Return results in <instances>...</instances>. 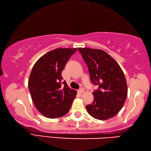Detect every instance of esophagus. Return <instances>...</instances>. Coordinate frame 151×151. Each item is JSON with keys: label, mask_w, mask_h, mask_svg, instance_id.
<instances>
[{"label": "esophagus", "mask_w": 151, "mask_h": 151, "mask_svg": "<svg viewBox=\"0 0 151 151\" xmlns=\"http://www.w3.org/2000/svg\"><path fill=\"white\" fill-rule=\"evenodd\" d=\"M78 93H83V91H84V89H83V88H80V89H78Z\"/></svg>", "instance_id": "esophagus-1"}]
</instances>
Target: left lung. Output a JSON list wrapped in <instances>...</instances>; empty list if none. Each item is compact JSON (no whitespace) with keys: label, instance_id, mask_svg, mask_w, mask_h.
Instances as JSON below:
<instances>
[{"label":"left lung","instance_id":"obj_1","mask_svg":"<svg viewBox=\"0 0 151 151\" xmlns=\"http://www.w3.org/2000/svg\"><path fill=\"white\" fill-rule=\"evenodd\" d=\"M88 67L91 81L98 89L93 92L91 104L87 111L99 120H107L119 112L127 96V86L124 73L118 63L102 50L79 47Z\"/></svg>","mask_w":151,"mask_h":151}]
</instances>
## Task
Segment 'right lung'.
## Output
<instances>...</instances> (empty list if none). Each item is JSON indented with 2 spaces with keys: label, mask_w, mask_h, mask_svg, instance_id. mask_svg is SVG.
Returning <instances> with one entry per match:
<instances>
[{
  "label": "right lung",
  "mask_w": 151,
  "mask_h": 151,
  "mask_svg": "<svg viewBox=\"0 0 151 151\" xmlns=\"http://www.w3.org/2000/svg\"><path fill=\"white\" fill-rule=\"evenodd\" d=\"M77 48H57L46 53L34 65L28 80L32 99L45 117L55 119L67 114L77 91L62 81V71Z\"/></svg>",
  "instance_id": "obj_1"
}]
</instances>
